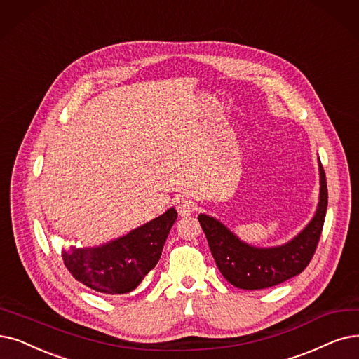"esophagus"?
Listing matches in <instances>:
<instances>
[{"label": "esophagus", "instance_id": "obj_1", "mask_svg": "<svg viewBox=\"0 0 359 359\" xmlns=\"http://www.w3.org/2000/svg\"><path fill=\"white\" fill-rule=\"evenodd\" d=\"M175 206H177V210L181 217H189V215H191L194 210V205L191 200L185 198V197L175 198Z\"/></svg>", "mask_w": 359, "mask_h": 359}]
</instances>
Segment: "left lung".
I'll use <instances>...</instances> for the list:
<instances>
[{
    "label": "left lung",
    "instance_id": "left-lung-1",
    "mask_svg": "<svg viewBox=\"0 0 359 359\" xmlns=\"http://www.w3.org/2000/svg\"><path fill=\"white\" fill-rule=\"evenodd\" d=\"M320 169V202L309 224L294 238L276 248H255L209 215L200 213L198 222L206 234L209 248L221 274L234 287L261 290L284 283L302 272L318 246L327 212L325 172Z\"/></svg>",
    "mask_w": 359,
    "mask_h": 359
}]
</instances>
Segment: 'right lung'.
Returning <instances> with one entry per match:
<instances>
[{
	"label": "right lung",
	"instance_id": "obj_1",
	"mask_svg": "<svg viewBox=\"0 0 359 359\" xmlns=\"http://www.w3.org/2000/svg\"><path fill=\"white\" fill-rule=\"evenodd\" d=\"M177 217V210L170 208L161 217L102 246L63 249L65 265L78 281L95 292L130 293L159 262Z\"/></svg>",
	"mask_w": 359,
	"mask_h": 359
}]
</instances>
